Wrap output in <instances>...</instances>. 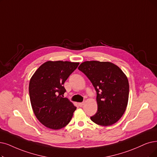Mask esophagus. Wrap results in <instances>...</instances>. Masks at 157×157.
<instances>
[{
    "instance_id": "esophagus-1",
    "label": "esophagus",
    "mask_w": 157,
    "mask_h": 157,
    "mask_svg": "<svg viewBox=\"0 0 157 157\" xmlns=\"http://www.w3.org/2000/svg\"><path fill=\"white\" fill-rule=\"evenodd\" d=\"M84 104V102H80V103H78V105L80 106V107H82Z\"/></svg>"
}]
</instances>
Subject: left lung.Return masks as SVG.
Masks as SVG:
<instances>
[{
	"label": "left lung",
	"mask_w": 157,
	"mask_h": 157,
	"mask_svg": "<svg viewBox=\"0 0 157 157\" xmlns=\"http://www.w3.org/2000/svg\"><path fill=\"white\" fill-rule=\"evenodd\" d=\"M78 69L90 79L97 92L98 109L91 120L104 126L116 123L128 102L129 86L126 75L109 62L86 61Z\"/></svg>",
	"instance_id": "obj_1"
}]
</instances>
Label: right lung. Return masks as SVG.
Instances as JSON below:
<instances>
[{
	"mask_svg": "<svg viewBox=\"0 0 157 157\" xmlns=\"http://www.w3.org/2000/svg\"><path fill=\"white\" fill-rule=\"evenodd\" d=\"M79 62L48 61L31 78L29 93L37 119L46 127L59 129L70 122L77 108L66 98L65 81L77 69Z\"/></svg>",
	"mask_w": 157,
	"mask_h": 157,
	"instance_id": "obj_1",
	"label": "right lung"
}]
</instances>
